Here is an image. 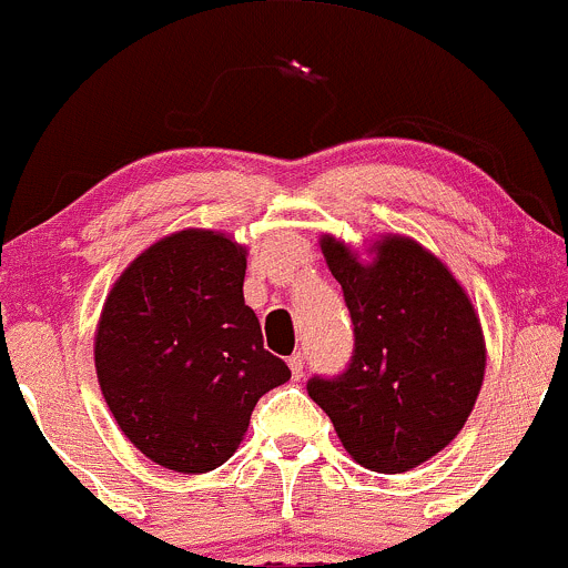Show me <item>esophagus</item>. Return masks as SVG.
Wrapping results in <instances>:
<instances>
[{"label": "esophagus", "instance_id": "esophagus-1", "mask_svg": "<svg viewBox=\"0 0 568 568\" xmlns=\"http://www.w3.org/2000/svg\"><path fill=\"white\" fill-rule=\"evenodd\" d=\"M303 364H306V358H303V353L290 355V369H292V377H295V379L303 377Z\"/></svg>", "mask_w": 568, "mask_h": 568}]
</instances>
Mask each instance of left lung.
<instances>
[{
    "instance_id": "left-lung-1",
    "label": "left lung",
    "mask_w": 568,
    "mask_h": 568,
    "mask_svg": "<svg viewBox=\"0 0 568 568\" xmlns=\"http://www.w3.org/2000/svg\"><path fill=\"white\" fill-rule=\"evenodd\" d=\"M323 254L355 347L342 374L308 379V396L358 465L405 473L443 452L476 405L481 323L448 267L410 237L374 243L369 265L333 237H323Z\"/></svg>"
}]
</instances>
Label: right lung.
Listing matches in <instances>:
<instances>
[{
  "label": "right lung",
  "mask_w": 568,
  "mask_h": 568,
  "mask_svg": "<svg viewBox=\"0 0 568 568\" xmlns=\"http://www.w3.org/2000/svg\"><path fill=\"white\" fill-rule=\"evenodd\" d=\"M245 248L169 235L128 265L103 306L95 369L128 440L161 467L207 473L241 446L256 402L290 379L243 301Z\"/></svg>",
  "instance_id": "1"
}]
</instances>
